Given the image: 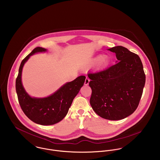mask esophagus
<instances>
[{"label": "esophagus", "instance_id": "obj_1", "mask_svg": "<svg viewBox=\"0 0 160 160\" xmlns=\"http://www.w3.org/2000/svg\"><path fill=\"white\" fill-rule=\"evenodd\" d=\"M89 81H90V79H89V78H86V79H85V82H84V85H86V86H88V84H89Z\"/></svg>", "mask_w": 160, "mask_h": 160}]
</instances>
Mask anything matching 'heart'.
I'll use <instances>...</instances> for the list:
<instances>
[{
	"label": "heart",
	"mask_w": 160,
	"mask_h": 160,
	"mask_svg": "<svg viewBox=\"0 0 160 160\" xmlns=\"http://www.w3.org/2000/svg\"><path fill=\"white\" fill-rule=\"evenodd\" d=\"M100 62V64L101 65H105L107 63H108V59L107 57H103L102 55H98L97 56V57H95L93 61L91 62L90 63L88 64L87 66H91L92 65L96 63H98V62Z\"/></svg>",
	"instance_id": "obj_1"
}]
</instances>
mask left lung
<instances>
[{"label": "left lung", "instance_id": "1", "mask_svg": "<svg viewBox=\"0 0 160 160\" xmlns=\"http://www.w3.org/2000/svg\"><path fill=\"white\" fill-rule=\"evenodd\" d=\"M117 62L105 70L89 73L93 111L109 120L122 119L132 114L139 104L145 83L143 65L138 55L122 46L108 49Z\"/></svg>", "mask_w": 160, "mask_h": 160}]
</instances>
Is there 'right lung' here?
<instances>
[{
  "label": "right lung",
  "mask_w": 160,
  "mask_h": 160,
  "mask_svg": "<svg viewBox=\"0 0 160 160\" xmlns=\"http://www.w3.org/2000/svg\"><path fill=\"white\" fill-rule=\"evenodd\" d=\"M46 51V48L38 47L28 55L20 64L16 79V91L24 113L32 121L44 126L56 124L65 117L73 99L83 86L86 79V76H80L46 98L30 97L25 91L22 82L23 66L30 56L37 52Z\"/></svg>",
  "instance_id": "1"
}]
</instances>
